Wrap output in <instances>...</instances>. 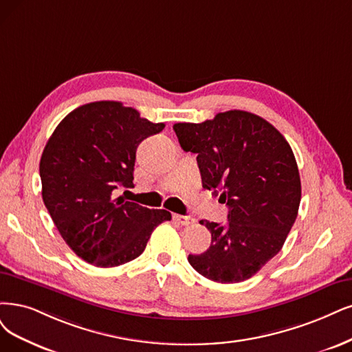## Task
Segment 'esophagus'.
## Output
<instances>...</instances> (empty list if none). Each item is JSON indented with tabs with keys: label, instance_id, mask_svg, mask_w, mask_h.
Here are the masks:
<instances>
[{
	"label": "esophagus",
	"instance_id": "esophagus-1",
	"mask_svg": "<svg viewBox=\"0 0 352 352\" xmlns=\"http://www.w3.org/2000/svg\"><path fill=\"white\" fill-rule=\"evenodd\" d=\"M174 220L177 223L183 225V226H190V225L196 222V219H192L190 216H181V214H174Z\"/></svg>",
	"mask_w": 352,
	"mask_h": 352
}]
</instances>
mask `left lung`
I'll return each mask as SVG.
<instances>
[{
    "mask_svg": "<svg viewBox=\"0 0 352 352\" xmlns=\"http://www.w3.org/2000/svg\"><path fill=\"white\" fill-rule=\"evenodd\" d=\"M186 152L197 153L203 188L220 192L228 223L201 220L209 250L188 255L199 274L216 283L251 278L283 248L302 199L294 153L278 130L256 114L230 110L203 123H175Z\"/></svg>",
    "mask_w": 352,
    "mask_h": 352,
    "instance_id": "obj_1",
    "label": "left lung"
}]
</instances>
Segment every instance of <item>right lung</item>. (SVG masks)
Listing matches in <instances>:
<instances>
[{
    "label": "right lung",
    "mask_w": 352,
    "mask_h": 352,
    "mask_svg": "<svg viewBox=\"0 0 352 352\" xmlns=\"http://www.w3.org/2000/svg\"><path fill=\"white\" fill-rule=\"evenodd\" d=\"M164 127L119 101H96L71 111L49 138L38 166L43 203L85 263L110 268L132 261L153 229L171 220L166 210L113 197L117 187H133L139 143Z\"/></svg>",
    "instance_id": "obj_1"
}]
</instances>
